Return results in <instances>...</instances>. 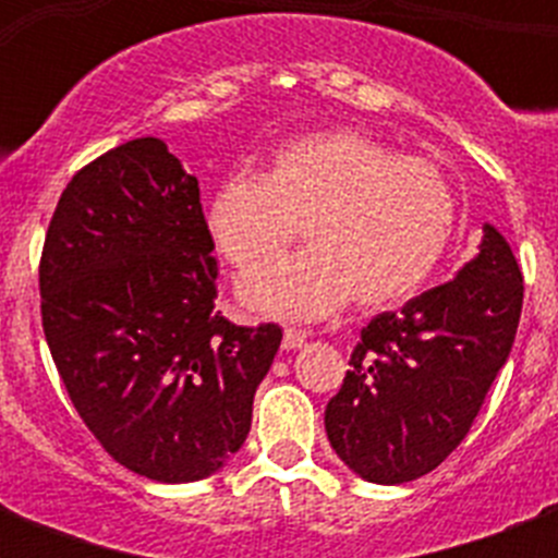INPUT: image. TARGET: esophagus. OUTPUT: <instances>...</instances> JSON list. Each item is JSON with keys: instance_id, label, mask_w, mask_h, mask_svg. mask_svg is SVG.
Segmentation results:
<instances>
[{"instance_id": "34e87169", "label": "esophagus", "mask_w": 558, "mask_h": 558, "mask_svg": "<svg viewBox=\"0 0 558 558\" xmlns=\"http://www.w3.org/2000/svg\"><path fill=\"white\" fill-rule=\"evenodd\" d=\"M306 336L304 330H295V327H289L287 332H283V350H298V348H304L306 344Z\"/></svg>"}]
</instances>
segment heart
<instances>
[{
    "instance_id": "obj_1",
    "label": "heart",
    "mask_w": 558,
    "mask_h": 558,
    "mask_svg": "<svg viewBox=\"0 0 558 558\" xmlns=\"http://www.w3.org/2000/svg\"><path fill=\"white\" fill-rule=\"evenodd\" d=\"M305 226L311 248L262 265ZM458 226V199L442 170L397 156L362 130L289 138L260 177L231 173L205 202L210 245L234 269L248 310L310 322L353 304L381 310L432 278Z\"/></svg>"
}]
</instances>
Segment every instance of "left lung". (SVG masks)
I'll list each match as a JSON object with an SVG mask.
<instances>
[{"mask_svg":"<svg viewBox=\"0 0 558 558\" xmlns=\"http://www.w3.org/2000/svg\"><path fill=\"white\" fill-rule=\"evenodd\" d=\"M524 283L510 243L484 226L458 278L376 315L327 402V437L371 484L428 475L466 437L519 330Z\"/></svg>","mask_w":558,"mask_h":558,"instance_id":"1","label":"left lung"}]
</instances>
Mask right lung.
<instances>
[{"label":"right lung","mask_w":558,"mask_h":558,"mask_svg":"<svg viewBox=\"0 0 558 558\" xmlns=\"http://www.w3.org/2000/svg\"><path fill=\"white\" fill-rule=\"evenodd\" d=\"M210 252L196 177L161 138H135L74 173L39 257L43 330L72 405L121 466L161 484L226 466L283 339L214 310Z\"/></svg>","instance_id":"right-lung-1"}]
</instances>
